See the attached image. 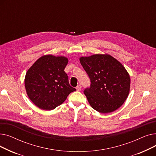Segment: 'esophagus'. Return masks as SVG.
Here are the masks:
<instances>
[{
	"label": "esophagus",
	"mask_w": 156,
	"mask_h": 156,
	"mask_svg": "<svg viewBox=\"0 0 156 156\" xmlns=\"http://www.w3.org/2000/svg\"><path fill=\"white\" fill-rule=\"evenodd\" d=\"M76 90L78 91H80L81 90V86L80 85H78L77 87H76Z\"/></svg>",
	"instance_id": "esophagus-1"
}]
</instances>
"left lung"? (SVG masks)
I'll return each instance as SVG.
<instances>
[{"instance_id": "1", "label": "left lung", "mask_w": 156, "mask_h": 156, "mask_svg": "<svg viewBox=\"0 0 156 156\" xmlns=\"http://www.w3.org/2000/svg\"><path fill=\"white\" fill-rule=\"evenodd\" d=\"M80 61L90 79L84 94L91 107L104 114L119 108L130 88V77L122 64L106 54L81 57Z\"/></svg>"}]
</instances>
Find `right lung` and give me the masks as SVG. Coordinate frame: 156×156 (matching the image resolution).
Here are the masks:
<instances>
[{
  "instance_id": "add662e5",
  "label": "right lung",
  "mask_w": 156,
  "mask_h": 156,
  "mask_svg": "<svg viewBox=\"0 0 156 156\" xmlns=\"http://www.w3.org/2000/svg\"><path fill=\"white\" fill-rule=\"evenodd\" d=\"M68 59L64 56L45 55L27 72L24 87L29 99L38 108L52 110L62 104L68 95L76 90L69 84L64 72Z\"/></svg>"
}]
</instances>
